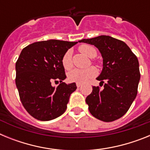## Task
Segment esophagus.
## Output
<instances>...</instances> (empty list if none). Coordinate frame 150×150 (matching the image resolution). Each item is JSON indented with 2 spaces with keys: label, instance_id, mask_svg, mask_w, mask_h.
Segmentation results:
<instances>
[{
  "label": "esophagus",
  "instance_id": "34e87169",
  "mask_svg": "<svg viewBox=\"0 0 150 150\" xmlns=\"http://www.w3.org/2000/svg\"><path fill=\"white\" fill-rule=\"evenodd\" d=\"M81 86H82L81 83H76V86H77V88H79Z\"/></svg>",
  "mask_w": 150,
  "mask_h": 150
}]
</instances>
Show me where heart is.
<instances>
[{
  "label": "heart",
  "instance_id": "b5f03b06",
  "mask_svg": "<svg viewBox=\"0 0 150 150\" xmlns=\"http://www.w3.org/2000/svg\"><path fill=\"white\" fill-rule=\"evenodd\" d=\"M79 52L85 54L89 58H94L97 55V51L93 46L90 45H81L79 47ZM62 63L64 68L68 71L73 67L72 50H68L64 54L62 59ZM98 71L94 67H90L86 69H74L67 74L68 79L71 82L77 83H85L91 79L96 76Z\"/></svg>",
  "mask_w": 150,
  "mask_h": 150
}]
</instances>
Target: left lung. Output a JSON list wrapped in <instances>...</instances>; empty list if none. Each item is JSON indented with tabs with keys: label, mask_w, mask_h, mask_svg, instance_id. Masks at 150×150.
<instances>
[{
	"label": "left lung",
	"mask_w": 150,
	"mask_h": 150,
	"mask_svg": "<svg viewBox=\"0 0 150 150\" xmlns=\"http://www.w3.org/2000/svg\"><path fill=\"white\" fill-rule=\"evenodd\" d=\"M79 43L94 45L103 58V69L97 79L104 84L92 87L86 102L91 114L103 122L124 116L137 94L140 74L137 56L123 41L101 35L83 39Z\"/></svg>",
	"instance_id": "obj_1"
}]
</instances>
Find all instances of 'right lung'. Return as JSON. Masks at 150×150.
<instances>
[{
    "mask_svg": "<svg viewBox=\"0 0 150 150\" xmlns=\"http://www.w3.org/2000/svg\"><path fill=\"white\" fill-rule=\"evenodd\" d=\"M77 42L50 40L28 45L16 63V85L25 109L34 118L50 121L65 112L76 83H63L66 75L64 54ZM52 81L60 82L57 87Z\"/></svg>",
    "mask_w": 150,
    "mask_h": 150,
    "instance_id": "right-lung-1",
    "label": "right lung"
}]
</instances>
